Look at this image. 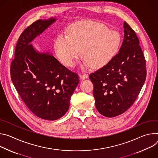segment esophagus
<instances>
[{
    "mask_svg": "<svg viewBox=\"0 0 158 158\" xmlns=\"http://www.w3.org/2000/svg\"><path fill=\"white\" fill-rule=\"evenodd\" d=\"M86 78H88V75H87V74H81V75H80V78L81 80H85Z\"/></svg>",
    "mask_w": 158,
    "mask_h": 158,
    "instance_id": "esophagus-1",
    "label": "esophagus"
}]
</instances>
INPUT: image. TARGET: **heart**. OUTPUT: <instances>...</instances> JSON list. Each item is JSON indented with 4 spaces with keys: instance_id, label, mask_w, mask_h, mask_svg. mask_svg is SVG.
Segmentation results:
<instances>
[{
    "instance_id": "1",
    "label": "heart",
    "mask_w": 158,
    "mask_h": 158,
    "mask_svg": "<svg viewBox=\"0 0 158 158\" xmlns=\"http://www.w3.org/2000/svg\"><path fill=\"white\" fill-rule=\"evenodd\" d=\"M68 36L59 35L52 45L56 56L68 66H73L81 56L86 60V66L100 68L117 55L121 37L104 24L94 21L77 22L67 29Z\"/></svg>"
}]
</instances>
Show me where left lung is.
Instances as JSON below:
<instances>
[{
  "instance_id": "1",
  "label": "left lung",
  "mask_w": 158,
  "mask_h": 158,
  "mask_svg": "<svg viewBox=\"0 0 158 158\" xmlns=\"http://www.w3.org/2000/svg\"><path fill=\"white\" fill-rule=\"evenodd\" d=\"M124 29L118 53L89 76L94 85L95 107L107 117L120 115L132 106L146 77V60L137 35L126 22Z\"/></svg>"
}]
</instances>
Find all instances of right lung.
<instances>
[{"label":"right lung","instance_id":"right-lung-1","mask_svg":"<svg viewBox=\"0 0 158 158\" xmlns=\"http://www.w3.org/2000/svg\"><path fill=\"white\" fill-rule=\"evenodd\" d=\"M56 19H40L24 29L17 41L10 77L28 109L40 118L54 120L68 111L78 75L49 52H39L31 43Z\"/></svg>","mask_w":158,"mask_h":158}]
</instances>
